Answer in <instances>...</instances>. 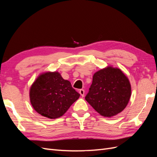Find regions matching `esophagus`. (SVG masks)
I'll use <instances>...</instances> for the list:
<instances>
[{"label": "esophagus", "instance_id": "34e87169", "mask_svg": "<svg viewBox=\"0 0 157 157\" xmlns=\"http://www.w3.org/2000/svg\"><path fill=\"white\" fill-rule=\"evenodd\" d=\"M84 93H85V92H84V90L83 89H80V90H79V94H80V96H81L82 97H84Z\"/></svg>", "mask_w": 157, "mask_h": 157}]
</instances>
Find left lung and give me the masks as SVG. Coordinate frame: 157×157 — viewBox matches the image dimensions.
Returning a JSON list of instances; mask_svg holds the SVG:
<instances>
[{
	"mask_svg": "<svg viewBox=\"0 0 157 157\" xmlns=\"http://www.w3.org/2000/svg\"><path fill=\"white\" fill-rule=\"evenodd\" d=\"M131 93L130 81L124 73L108 66L94 74L85 99L101 116L112 117L126 108Z\"/></svg>",
	"mask_w": 157,
	"mask_h": 157,
	"instance_id": "8db88e82",
	"label": "left lung"
}]
</instances>
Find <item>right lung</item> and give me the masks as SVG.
Instances as JSON below:
<instances>
[{
  "label": "right lung",
  "mask_w": 157,
  "mask_h": 157,
  "mask_svg": "<svg viewBox=\"0 0 157 157\" xmlns=\"http://www.w3.org/2000/svg\"><path fill=\"white\" fill-rule=\"evenodd\" d=\"M79 96L69 80H64L57 71L40 74L29 90L33 109L50 119L63 116Z\"/></svg>",
  "instance_id": "right-lung-1"
}]
</instances>
